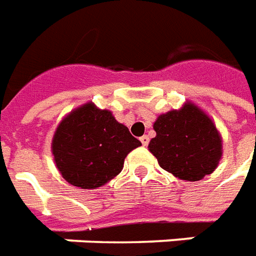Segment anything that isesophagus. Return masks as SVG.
<instances>
[{"instance_id": "1", "label": "esophagus", "mask_w": 256, "mask_h": 256, "mask_svg": "<svg viewBox=\"0 0 256 256\" xmlns=\"http://www.w3.org/2000/svg\"><path fill=\"white\" fill-rule=\"evenodd\" d=\"M140 142H142L143 146H148V142H150V139H148V135H143V136L140 138Z\"/></svg>"}]
</instances>
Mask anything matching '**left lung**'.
Masks as SVG:
<instances>
[{
	"instance_id": "obj_1",
	"label": "left lung",
	"mask_w": 256,
	"mask_h": 256,
	"mask_svg": "<svg viewBox=\"0 0 256 256\" xmlns=\"http://www.w3.org/2000/svg\"><path fill=\"white\" fill-rule=\"evenodd\" d=\"M154 131L148 150L162 170L179 179L196 182L218 166L222 139L211 118L194 104L161 114Z\"/></svg>"
}]
</instances>
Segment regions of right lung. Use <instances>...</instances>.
<instances>
[{
	"mask_svg": "<svg viewBox=\"0 0 256 256\" xmlns=\"http://www.w3.org/2000/svg\"><path fill=\"white\" fill-rule=\"evenodd\" d=\"M140 144L108 110L86 103L58 126L52 153L67 182L81 189H96L117 176L126 154Z\"/></svg>",
	"mask_w": 256,
	"mask_h": 256,
	"instance_id": "add662e5",
	"label": "right lung"
}]
</instances>
